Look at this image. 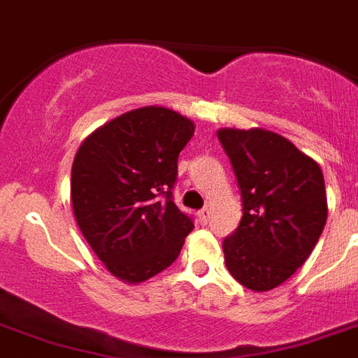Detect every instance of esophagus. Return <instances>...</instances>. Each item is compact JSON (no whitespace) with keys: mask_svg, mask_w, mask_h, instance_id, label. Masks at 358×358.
Returning <instances> with one entry per match:
<instances>
[{"mask_svg":"<svg viewBox=\"0 0 358 358\" xmlns=\"http://www.w3.org/2000/svg\"><path fill=\"white\" fill-rule=\"evenodd\" d=\"M210 215H212V212H210L208 208H202L201 212H199V219H201V223L206 224L208 221H210Z\"/></svg>","mask_w":358,"mask_h":358,"instance_id":"esophagus-1","label":"esophagus"}]
</instances>
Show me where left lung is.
<instances>
[{"label": "left lung", "instance_id": "1", "mask_svg": "<svg viewBox=\"0 0 358 358\" xmlns=\"http://www.w3.org/2000/svg\"><path fill=\"white\" fill-rule=\"evenodd\" d=\"M234 169L243 217L223 239L230 275L255 292L288 280L310 256L327 221L320 165L267 129H219Z\"/></svg>", "mask_w": 358, "mask_h": 358}]
</instances>
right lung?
<instances>
[{
  "label": "right lung",
  "instance_id": "add662e5",
  "mask_svg": "<svg viewBox=\"0 0 358 358\" xmlns=\"http://www.w3.org/2000/svg\"><path fill=\"white\" fill-rule=\"evenodd\" d=\"M195 124L167 108L124 113L83 141L72 165V206L115 277L143 282L178 258L193 217L173 201L178 156Z\"/></svg>",
  "mask_w": 358,
  "mask_h": 358
}]
</instances>
